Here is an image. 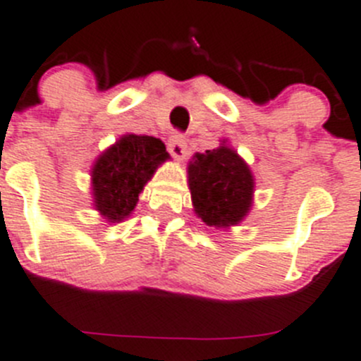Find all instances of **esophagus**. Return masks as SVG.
Instances as JSON below:
<instances>
[{
	"label": "esophagus",
	"mask_w": 361,
	"mask_h": 361,
	"mask_svg": "<svg viewBox=\"0 0 361 361\" xmlns=\"http://www.w3.org/2000/svg\"><path fill=\"white\" fill-rule=\"evenodd\" d=\"M167 149H169V153L173 154L174 158L183 160V158L187 157V140H185L183 135L174 133L169 139V142H167Z\"/></svg>",
	"instance_id": "obj_1"
}]
</instances>
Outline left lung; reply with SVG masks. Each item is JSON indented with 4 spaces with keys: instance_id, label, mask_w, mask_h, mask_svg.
Here are the masks:
<instances>
[{
    "instance_id": "left-lung-1",
    "label": "left lung",
    "mask_w": 361,
    "mask_h": 361,
    "mask_svg": "<svg viewBox=\"0 0 361 361\" xmlns=\"http://www.w3.org/2000/svg\"><path fill=\"white\" fill-rule=\"evenodd\" d=\"M187 174L192 207L207 226L228 230L247 217L255 200V176L228 140L194 154Z\"/></svg>"
}]
</instances>
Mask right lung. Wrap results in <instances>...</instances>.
Returning <instances> with one entry per match:
<instances>
[{
    "instance_id": "add662e5",
    "label": "right lung",
    "mask_w": 361,
    "mask_h": 361,
    "mask_svg": "<svg viewBox=\"0 0 361 361\" xmlns=\"http://www.w3.org/2000/svg\"><path fill=\"white\" fill-rule=\"evenodd\" d=\"M165 144L149 135H121L90 169L94 210L106 222H123L133 214L139 194L164 161Z\"/></svg>"
}]
</instances>
